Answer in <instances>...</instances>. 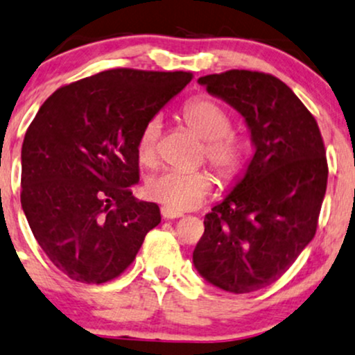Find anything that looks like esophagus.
Wrapping results in <instances>:
<instances>
[{"label": "esophagus", "instance_id": "esophagus-1", "mask_svg": "<svg viewBox=\"0 0 355 355\" xmlns=\"http://www.w3.org/2000/svg\"><path fill=\"white\" fill-rule=\"evenodd\" d=\"M162 216H164V218H180V216H183V213L170 210V208L166 207H162Z\"/></svg>", "mask_w": 355, "mask_h": 355}]
</instances>
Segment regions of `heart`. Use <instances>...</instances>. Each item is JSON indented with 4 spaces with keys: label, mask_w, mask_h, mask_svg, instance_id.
Segmentation results:
<instances>
[{
    "label": "heart",
    "mask_w": 355,
    "mask_h": 355,
    "mask_svg": "<svg viewBox=\"0 0 355 355\" xmlns=\"http://www.w3.org/2000/svg\"><path fill=\"white\" fill-rule=\"evenodd\" d=\"M182 121L191 134L203 140L205 160L216 177L234 183L248 164V144L232 130V115L210 97L198 96L182 107ZM160 121L153 117L144 125L137 139V155L144 165L153 166L159 160ZM213 190V178L203 170L178 172L166 170L148 178L145 191L152 200L175 211L191 210L202 205Z\"/></svg>",
    "instance_id": "b5f03b06"
}]
</instances>
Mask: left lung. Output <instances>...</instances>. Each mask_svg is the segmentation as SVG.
<instances>
[{
    "label": "left lung",
    "instance_id": "obj_1",
    "mask_svg": "<svg viewBox=\"0 0 355 355\" xmlns=\"http://www.w3.org/2000/svg\"><path fill=\"white\" fill-rule=\"evenodd\" d=\"M198 83L241 112L256 152L243 180L205 215L193 264L223 291L253 293L279 279L314 238L327 189L324 140L276 76L232 69Z\"/></svg>",
    "mask_w": 355,
    "mask_h": 355
}]
</instances>
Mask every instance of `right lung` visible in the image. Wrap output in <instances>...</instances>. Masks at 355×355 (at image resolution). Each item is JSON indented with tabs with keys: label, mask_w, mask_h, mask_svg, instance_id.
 Instances as JSON below:
<instances>
[{
	"label": "right lung",
	"mask_w": 355,
	"mask_h": 355,
	"mask_svg": "<svg viewBox=\"0 0 355 355\" xmlns=\"http://www.w3.org/2000/svg\"><path fill=\"white\" fill-rule=\"evenodd\" d=\"M191 72L115 67L66 84L37 110L21 148V205L53 264L85 284L130 266L160 223L157 203L137 202V139Z\"/></svg>",
	"instance_id": "add662e5"
}]
</instances>
